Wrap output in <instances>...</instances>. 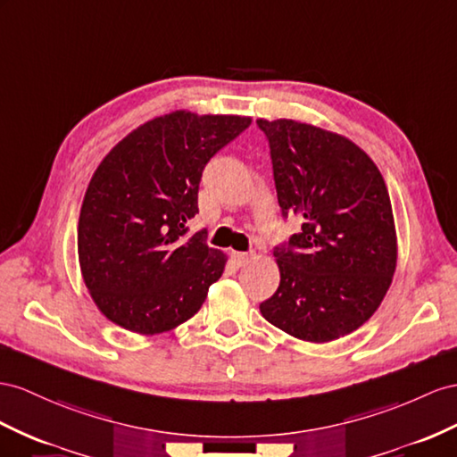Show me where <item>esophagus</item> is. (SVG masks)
Instances as JSON below:
<instances>
[{
	"mask_svg": "<svg viewBox=\"0 0 457 457\" xmlns=\"http://www.w3.org/2000/svg\"><path fill=\"white\" fill-rule=\"evenodd\" d=\"M231 259H233V262H236L237 266H245V264H247V262L251 261V254H247V253H237V251H233V253H231Z\"/></svg>",
	"mask_w": 457,
	"mask_h": 457,
	"instance_id": "1",
	"label": "esophagus"
}]
</instances>
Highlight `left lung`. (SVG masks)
Here are the masks:
<instances>
[{
  "instance_id": "obj_1",
  "label": "left lung",
  "mask_w": 457,
  "mask_h": 457,
  "mask_svg": "<svg viewBox=\"0 0 457 457\" xmlns=\"http://www.w3.org/2000/svg\"><path fill=\"white\" fill-rule=\"evenodd\" d=\"M268 137L278 203L305 221L276 247V294L262 317L303 342L355 332L380 307L397 264L388 187L353 140L297 120H256Z\"/></svg>"
}]
</instances>
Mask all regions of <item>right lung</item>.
I'll list each match as a JSON object with an SVG mask.
<instances>
[{
  "label": "right lung",
  "instance_id": "obj_1",
  "mask_svg": "<svg viewBox=\"0 0 457 457\" xmlns=\"http://www.w3.org/2000/svg\"><path fill=\"white\" fill-rule=\"evenodd\" d=\"M249 115L175 110L123 137L87 187L77 251L98 311L121 328L154 336L203 307L228 256L204 233L187 237L206 162L251 125Z\"/></svg>",
  "mask_w": 457,
  "mask_h": 457
}]
</instances>
